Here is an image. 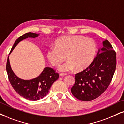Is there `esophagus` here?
Wrapping results in <instances>:
<instances>
[{
    "instance_id": "1",
    "label": "esophagus",
    "mask_w": 124,
    "mask_h": 124,
    "mask_svg": "<svg viewBox=\"0 0 124 124\" xmlns=\"http://www.w3.org/2000/svg\"><path fill=\"white\" fill-rule=\"evenodd\" d=\"M59 76H61V77H64V76H67V74H65V73H60V74H59Z\"/></svg>"
}]
</instances>
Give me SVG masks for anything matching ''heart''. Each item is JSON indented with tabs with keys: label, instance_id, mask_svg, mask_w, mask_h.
<instances>
[{
	"label": "heart",
	"instance_id": "1",
	"mask_svg": "<svg viewBox=\"0 0 124 124\" xmlns=\"http://www.w3.org/2000/svg\"><path fill=\"white\" fill-rule=\"evenodd\" d=\"M96 53V43L92 38L65 35L55 41L54 47L47 50L46 57L51 65L55 67L66 58L67 62L59 67V71H69L74 68L77 71H81L92 63Z\"/></svg>",
	"mask_w": 124,
	"mask_h": 124
}]
</instances>
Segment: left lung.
Masks as SVG:
<instances>
[{
  "instance_id": "1",
  "label": "left lung",
  "mask_w": 124,
  "mask_h": 124,
  "mask_svg": "<svg viewBox=\"0 0 124 124\" xmlns=\"http://www.w3.org/2000/svg\"><path fill=\"white\" fill-rule=\"evenodd\" d=\"M102 45L90 66L75 76L71 93L81 101L97 98L106 90L112 79L116 67V54L108 40L103 41Z\"/></svg>"
}]
</instances>
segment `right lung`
<instances>
[{
	"label": "right lung",
	"instance_id": "1",
	"mask_svg": "<svg viewBox=\"0 0 124 124\" xmlns=\"http://www.w3.org/2000/svg\"><path fill=\"white\" fill-rule=\"evenodd\" d=\"M39 35V34L28 32L20 36L14 43L10 54L20 41L27 38L37 37ZM6 71L9 81L16 93L23 98L32 101L39 100L46 96L53 83L59 78V74L55 73L54 69L51 67H46L37 77L29 80L21 79L15 75L12 71L9 56L8 57L6 64Z\"/></svg>",
	"mask_w": 124,
	"mask_h": 124
}]
</instances>
